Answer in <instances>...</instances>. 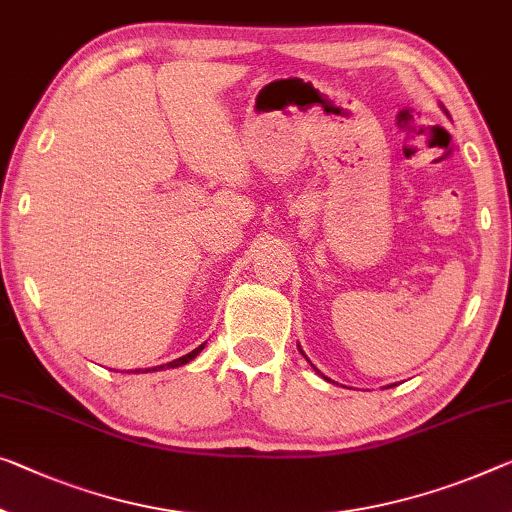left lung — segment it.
Returning a JSON list of instances; mask_svg holds the SVG:
<instances>
[{
    "mask_svg": "<svg viewBox=\"0 0 512 512\" xmlns=\"http://www.w3.org/2000/svg\"><path fill=\"white\" fill-rule=\"evenodd\" d=\"M444 112H446V109H444ZM300 352H302V350H300ZM302 355H304V352H302ZM304 357H306V355H304ZM311 366H313V364H311ZM313 368H316V366H313ZM316 371H318V368H316Z\"/></svg>",
    "mask_w": 512,
    "mask_h": 512,
    "instance_id": "8db88e82",
    "label": "left lung"
}]
</instances>
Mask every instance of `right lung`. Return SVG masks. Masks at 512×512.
I'll list each match as a JSON object with an SVG mask.
<instances>
[{
	"mask_svg": "<svg viewBox=\"0 0 512 512\" xmlns=\"http://www.w3.org/2000/svg\"><path fill=\"white\" fill-rule=\"evenodd\" d=\"M203 348H206V343H203V345H199V348H196V350H192V352H187V355L185 357H178V359H174V361H169V364L167 366H155L153 368V371H157V368H176V366H183V364H187V361H192L196 355H199V352L203 350ZM148 371H151V368H148ZM146 371V373H148ZM135 373H139V371H135Z\"/></svg>",
	"mask_w": 512,
	"mask_h": 512,
	"instance_id": "right-lung-1",
	"label": "right lung"
}]
</instances>
